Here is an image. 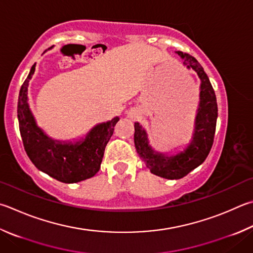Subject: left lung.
<instances>
[{"label": "left lung", "mask_w": 253, "mask_h": 253, "mask_svg": "<svg viewBox=\"0 0 253 253\" xmlns=\"http://www.w3.org/2000/svg\"><path fill=\"white\" fill-rule=\"evenodd\" d=\"M177 54L183 59V65L192 68L201 81L200 102L195 121L194 135L189 145L177 155L168 156L157 153L149 146L146 130L139 123H135L134 141L137 154L151 173L166 179L185 177L205 162L213 144L218 117L217 98L203 66L189 54L182 52H177Z\"/></svg>", "instance_id": "8db88e82"}]
</instances>
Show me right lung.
Returning <instances> with one entry per match:
<instances>
[{
    "label": "right lung",
    "instance_id": "obj_1",
    "mask_svg": "<svg viewBox=\"0 0 253 253\" xmlns=\"http://www.w3.org/2000/svg\"><path fill=\"white\" fill-rule=\"evenodd\" d=\"M34 72L35 64L23 83L17 103L18 126L27 156L36 168L58 181L74 183L91 178L99 170L105 147L119 118L98 124L80 141L65 142L49 138L36 125L27 103V87Z\"/></svg>",
    "mask_w": 253,
    "mask_h": 253
}]
</instances>
